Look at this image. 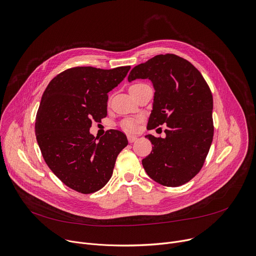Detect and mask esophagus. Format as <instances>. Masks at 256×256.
Returning <instances> with one entry per match:
<instances>
[{
  "instance_id": "1",
  "label": "esophagus",
  "mask_w": 256,
  "mask_h": 256,
  "mask_svg": "<svg viewBox=\"0 0 256 256\" xmlns=\"http://www.w3.org/2000/svg\"><path fill=\"white\" fill-rule=\"evenodd\" d=\"M136 138H138V136H136L134 134H128V140L130 142H134Z\"/></svg>"
}]
</instances>
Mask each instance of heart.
<instances>
[{"mask_svg":"<svg viewBox=\"0 0 256 256\" xmlns=\"http://www.w3.org/2000/svg\"><path fill=\"white\" fill-rule=\"evenodd\" d=\"M122 128L126 130H128V132H132V130H134L136 128V122L132 120H124L122 124Z\"/></svg>","mask_w":256,"mask_h":256,"instance_id":"1","label":"heart"}]
</instances>
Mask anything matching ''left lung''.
<instances>
[{
    "instance_id": "8db88e82",
    "label": "left lung",
    "mask_w": 256,
    "mask_h": 256,
    "mask_svg": "<svg viewBox=\"0 0 256 256\" xmlns=\"http://www.w3.org/2000/svg\"><path fill=\"white\" fill-rule=\"evenodd\" d=\"M149 79L155 89L148 130L166 124V136L147 134L153 150L142 160L158 184L176 188L202 169L214 136L212 96L198 70L178 56L159 54L136 66L128 77Z\"/></svg>"
}]
</instances>
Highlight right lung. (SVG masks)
Returning a JSON list of instances; mask_svg holds the SVG:
<instances>
[{
    "label": "right lung",
    "mask_w": 256,
    "mask_h": 256,
    "mask_svg": "<svg viewBox=\"0 0 256 256\" xmlns=\"http://www.w3.org/2000/svg\"><path fill=\"white\" fill-rule=\"evenodd\" d=\"M130 66L102 70L68 68L48 85L35 120V134L48 166L70 188L81 194L101 190L110 179L126 136L109 130L98 138L92 122L107 116V93L126 76Z\"/></svg>",
    "instance_id": "add662e5"
}]
</instances>
